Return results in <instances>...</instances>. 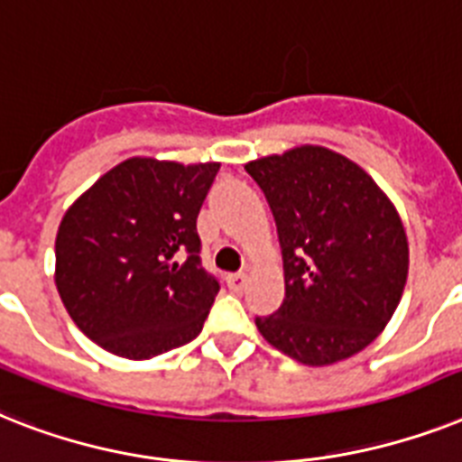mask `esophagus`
Segmentation results:
<instances>
[{
	"label": "esophagus",
	"instance_id": "1",
	"mask_svg": "<svg viewBox=\"0 0 462 462\" xmlns=\"http://www.w3.org/2000/svg\"><path fill=\"white\" fill-rule=\"evenodd\" d=\"M246 280H249L246 273H232V275L225 277V282H227V287H230L232 291H242L244 287H246Z\"/></svg>",
	"mask_w": 462,
	"mask_h": 462
}]
</instances>
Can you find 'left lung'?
<instances>
[{
    "label": "left lung",
    "mask_w": 462,
    "mask_h": 462,
    "mask_svg": "<svg viewBox=\"0 0 462 462\" xmlns=\"http://www.w3.org/2000/svg\"><path fill=\"white\" fill-rule=\"evenodd\" d=\"M275 216L284 301L256 318L268 344L303 365H332L377 339L408 277L399 213L361 166L325 146L246 163Z\"/></svg>",
    "instance_id": "8db88e82"
}]
</instances>
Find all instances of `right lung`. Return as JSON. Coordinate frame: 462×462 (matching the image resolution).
<instances>
[{"label": "right lung", "instance_id": "1", "mask_svg": "<svg viewBox=\"0 0 462 462\" xmlns=\"http://www.w3.org/2000/svg\"><path fill=\"white\" fill-rule=\"evenodd\" d=\"M218 168L134 156L66 211L56 290L101 348L146 361L201 332L220 284L201 268L197 216Z\"/></svg>", "mask_w": 462, "mask_h": 462}]
</instances>
